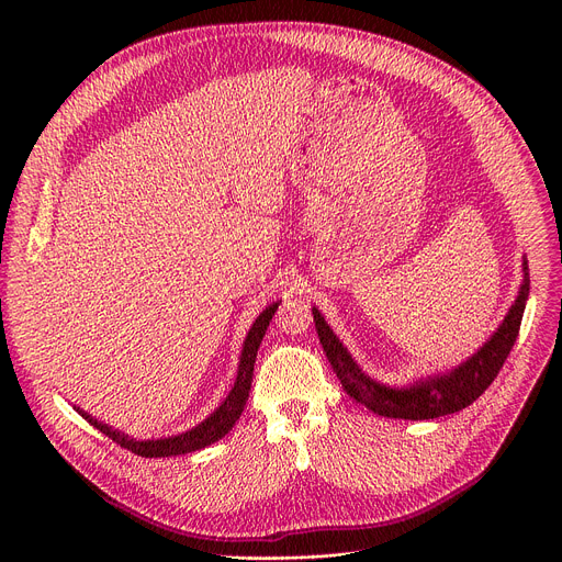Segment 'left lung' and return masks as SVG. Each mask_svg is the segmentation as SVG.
<instances>
[{"label":"left lung","mask_w":562,"mask_h":562,"mask_svg":"<svg viewBox=\"0 0 562 562\" xmlns=\"http://www.w3.org/2000/svg\"><path fill=\"white\" fill-rule=\"evenodd\" d=\"M527 297L529 267L527 258H522V282L518 286V295L498 329L490 336V340L460 364L447 371L420 375L407 384H386L364 373V369L356 362L349 349L327 325L325 315L317 311V306H313L311 311L319 345H323L347 395L384 418L431 420L469 407L494 382L518 338Z\"/></svg>","instance_id":"obj_1"}]
</instances>
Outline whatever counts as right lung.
<instances>
[{"label": "right lung", "mask_w": 562, "mask_h": 562, "mask_svg": "<svg viewBox=\"0 0 562 562\" xmlns=\"http://www.w3.org/2000/svg\"><path fill=\"white\" fill-rule=\"evenodd\" d=\"M282 300L269 304L258 317L256 323L251 325L245 345H243V353H239V362H237V373H235V382L228 391V395L222 400L220 407H215V412H211L202 423H198L195 427L176 434V436H167V438H153V440H133L128 436H124L122 431L111 429L104 423H98L91 414L82 412L79 407H75V412L82 416L87 423H91L95 429H100L102 434H106L113 442H117L120 447L142 456V458H169V456H182V453H191V451H200L217 440H222L235 425V420L243 416L245 405L249 400V391H251V382H254V367H256V358H258V349L262 345V338L267 334V327L271 323L273 313L278 311Z\"/></svg>", "instance_id": "obj_1"}]
</instances>
